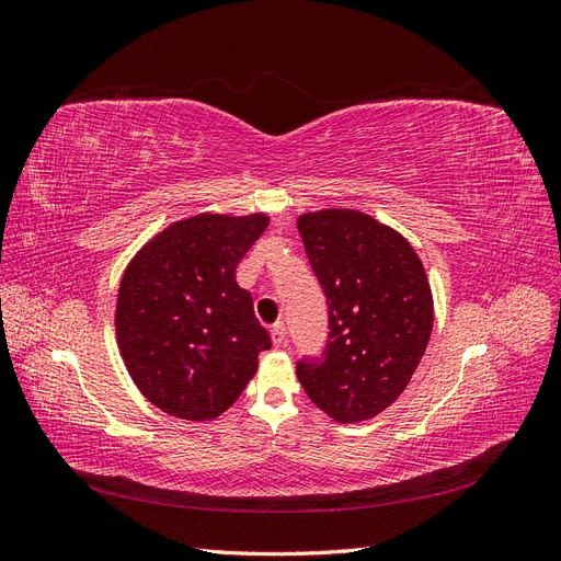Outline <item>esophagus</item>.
<instances>
[{
	"label": "esophagus",
	"instance_id": "esophagus-1",
	"mask_svg": "<svg viewBox=\"0 0 561 561\" xmlns=\"http://www.w3.org/2000/svg\"><path fill=\"white\" fill-rule=\"evenodd\" d=\"M271 342H274L276 348L285 344V325H283V322H276V325L271 328Z\"/></svg>",
	"mask_w": 561,
	"mask_h": 561
}]
</instances>
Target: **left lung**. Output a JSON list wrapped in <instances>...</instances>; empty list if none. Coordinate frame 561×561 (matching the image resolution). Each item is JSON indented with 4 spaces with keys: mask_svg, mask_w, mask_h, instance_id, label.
I'll return each instance as SVG.
<instances>
[{
    "mask_svg": "<svg viewBox=\"0 0 561 561\" xmlns=\"http://www.w3.org/2000/svg\"><path fill=\"white\" fill-rule=\"evenodd\" d=\"M297 229L330 322L322 358H301L297 379L334 421H367L400 398L426 353V268L402 233L360 210L304 213Z\"/></svg>",
    "mask_w": 561,
    "mask_h": 561,
    "instance_id": "1",
    "label": "left lung"
}]
</instances>
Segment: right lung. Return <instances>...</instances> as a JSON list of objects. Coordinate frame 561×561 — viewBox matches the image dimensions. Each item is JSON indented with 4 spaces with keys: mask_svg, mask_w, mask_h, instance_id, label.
<instances>
[{
    "mask_svg": "<svg viewBox=\"0 0 561 561\" xmlns=\"http://www.w3.org/2000/svg\"><path fill=\"white\" fill-rule=\"evenodd\" d=\"M268 217L201 213L173 222L130 260L116 297V342L140 393L161 412L210 421L239 400L271 348L236 283Z\"/></svg>",
    "mask_w": 561,
    "mask_h": 561,
    "instance_id": "right-lung-1",
    "label": "right lung"
}]
</instances>
